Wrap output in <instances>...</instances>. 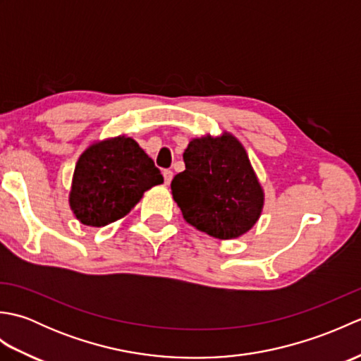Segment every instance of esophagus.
I'll use <instances>...</instances> for the list:
<instances>
[{"instance_id":"obj_1","label":"esophagus","mask_w":361,"mask_h":361,"mask_svg":"<svg viewBox=\"0 0 361 361\" xmlns=\"http://www.w3.org/2000/svg\"><path fill=\"white\" fill-rule=\"evenodd\" d=\"M163 176H164L166 185H171V181L173 178V172L171 171V169H166V171H163Z\"/></svg>"}]
</instances>
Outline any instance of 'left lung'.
I'll return each mask as SVG.
<instances>
[{
    "mask_svg": "<svg viewBox=\"0 0 361 361\" xmlns=\"http://www.w3.org/2000/svg\"><path fill=\"white\" fill-rule=\"evenodd\" d=\"M183 159L171 189L188 224L221 240L250 231L265 195L240 141L226 132L194 137Z\"/></svg>",
    "mask_w": 361,
    "mask_h": 361,
    "instance_id": "1",
    "label": "left lung"
}]
</instances>
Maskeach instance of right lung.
I'll return each instance as SVG.
<instances>
[{
    "label": "right lung",
    "mask_w": 361,
    "mask_h": 361,
    "mask_svg": "<svg viewBox=\"0 0 361 361\" xmlns=\"http://www.w3.org/2000/svg\"><path fill=\"white\" fill-rule=\"evenodd\" d=\"M163 181L153 159L132 137L97 141L75 164L71 211L80 224L101 228L127 216L145 190Z\"/></svg>",
    "instance_id": "right-lung-1"
}]
</instances>
